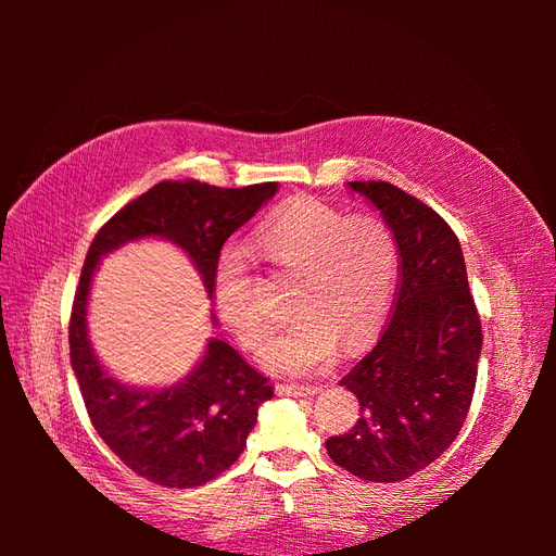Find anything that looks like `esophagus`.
I'll return each instance as SVG.
<instances>
[{
	"label": "esophagus",
	"instance_id": "obj_1",
	"mask_svg": "<svg viewBox=\"0 0 556 556\" xmlns=\"http://www.w3.org/2000/svg\"><path fill=\"white\" fill-rule=\"evenodd\" d=\"M323 387L319 384H296V382H278L276 392L285 394V396H308V394H317Z\"/></svg>",
	"mask_w": 556,
	"mask_h": 556
}]
</instances>
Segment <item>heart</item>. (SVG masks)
I'll list each match as a JSON object with an SVG mask.
<instances>
[{
    "label": "heart",
    "instance_id": "1",
    "mask_svg": "<svg viewBox=\"0 0 556 556\" xmlns=\"http://www.w3.org/2000/svg\"><path fill=\"white\" fill-rule=\"evenodd\" d=\"M260 255L278 274L299 278L292 308L296 323L262 350L274 374L323 371L339 352L364 348L392 308L399 250L382 217L343 215L319 201H296L266 220L257 233ZM215 311L237 341L255 350L271 323L264 306V282L241 250H225L213 276Z\"/></svg>",
    "mask_w": 556,
    "mask_h": 556
}]
</instances>
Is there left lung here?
<instances>
[{"mask_svg": "<svg viewBox=\"0 0 556 556\" xmlns=\"http://www.w3.org/2000/svg\"><path fill=\"white\" fill-rule=\"evenodd\" d=\"M390 225L399 288L380 341L341 384L357 396V425L327 452L368 482H401L457 439L473 401L482 325L457 233L425 201L387 180H355Z\"/></svg>", "mask_w": 556, "mask_h": 556, "instance_id": "left-lung-1", "label": "left lung"}]
</instances>
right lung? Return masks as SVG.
I'll return each mask as SVG.
<instances>
[{"label": "right lung", "instance_id": "1", "mask_svg": "<svg viewBox=\"0 0 556 556\" xmlns=\"http://www.w3.org/2000/svg\"><path fill=\"white\" fill-rule=\"evenodd\" d=\"M276 190V182L215 188L199 180H162L106 220L88 248L70 317L74 374L99 439L134 473L160 486L190 490L225 473L241 457L257 410L274 396V387L217 339L208 343L192 376L169 390H134L115 382L92 355L86 331L94 266L125 241L164 237L188 252L213 294L225 241Z\"/></svg>", "mask_w": 556, "mask_h": 556}]
</instances>
